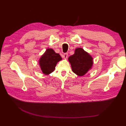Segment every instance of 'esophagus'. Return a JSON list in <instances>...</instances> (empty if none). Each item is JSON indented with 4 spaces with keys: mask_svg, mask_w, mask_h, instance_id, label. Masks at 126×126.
Wrapping results in <instances>:
<instances>
[{
    "mask_svg": "<svg viewBox=\"0 0 126 126\" xmlns=\"http://www.w3.org/2000/svg\"><path fill=\"white\" fill-rule=\"evenodd\" d=\"M68 53H64L63 54V58H64V59H66V58H68Z\"/></svg>",
    "mask_w": 126,
    "mask_h": 126,
    "instance_id": "34e87169",
    "label": "esophagus"
}]
</instances>
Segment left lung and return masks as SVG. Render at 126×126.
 Returning <instances> with one entry per match:
<instances>
[{"label": "left lung", "instance_id": "1", "mask_svg": "<svg viewBox=\"0 0 126 126\" xmlns=\"http://www.w3.org/2000/svg\"><path fill=\"white\" fill-rule=\"evenodd\" d=\"M75 51L68 58L72 70L77 75L83 76L92 67L93 58L82 48H77Z\"/></svg>", "mask_w": 126, "mask_h": 126}]
</instances>
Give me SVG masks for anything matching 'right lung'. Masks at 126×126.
Masks as SVG:
<instances>
[{
  "mask_svg": "<svg viewBox=\"0 0 126 126\" xmlns=\"http://www.w3.org/2000/svg\"><path fill=\"white\" fill-rule=\"evenodd\" d=\"M62 60L61 56L52 49H47L39 60L43 73L48 75L55 70L57 62Z\"/></svg>",
  "mask_w": 126,
  "mask_h": 126,
  "instance_id": "1",
  "label": "right lung"
}]
</instances>
